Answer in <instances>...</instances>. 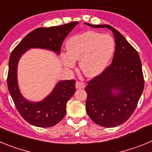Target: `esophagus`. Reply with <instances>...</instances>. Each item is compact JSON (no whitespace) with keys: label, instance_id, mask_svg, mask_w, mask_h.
<instances>
[{"label":"esophagus","instance_id":"34e87169","mask_svg":"<svg viewBox=\"0 0 152 152\" xmlns=\"http://www.w3.org/2000/svg\"><path fill=\"white\" fill-rule=\"evenodd\" d=\"M85 84L84 82H80V81H77L76 82V88L77 89H83L85 88Z\"/></svg>","mask_w":152,"mask_h":152}]
</instances>
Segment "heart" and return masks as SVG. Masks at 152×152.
Listing matches in <instances>:
<instances>
[{
	"mask_svg": "<svg viewBox=\"0 0 152 152\" xmlns=\"http://www.w3.org/2000/svg\"><path fill=\"white\" fill-rule=\"evenodd\" d=\"M67 54L62 55L64 64L73 68L75 60H80L83 74L96 77L105 70L115 52V41L110 35L88 31L68 39Z\"/></svg>",
	"mask_w": 152,
	"mask_h": 152,
	"instance_id": "heart-1",
	"label": "heart"
}]
</instances>
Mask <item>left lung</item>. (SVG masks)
Segmentation results:
<instances>
[{"label":"left lung","instance_id":"1","mask_svg":"<svg viewBox=\"0 0 152 152\" xmlns=\"http://www.w3.org/2000/svg\"><path fill=\"white\" fill-rule=\"evenodd\" d=\"M87 24L112 30L116 47L112 63L88 82L86 111L96 124L116 127L127 121L133 113L144 89L140 57L124 36L111 26Z\"/></svg>","mask_w":152,"mask_h":152}]
</instances>
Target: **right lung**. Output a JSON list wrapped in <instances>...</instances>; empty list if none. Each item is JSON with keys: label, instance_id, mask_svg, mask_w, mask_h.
Listing matches in <instances>:
<instances>
[{"label": "right lung", "instance_id": "1", "mask_svg": "<svg viewBox=\"0 0 152 152\" xmlns=\"http://www.w3.org/2000/svg\"><path fill=\"white\" fill-rule=\"evenodd\" d=\"M78 22H71L61 26L37 28L26 35L12 51L9 59L7 87L17 111L29 124L38 127H51L59 123L66 113V104L75 93V80H61L49 96L38 103L24 99L17 85L18 61L30 48L49 49L59 55L65 37Z\"/></svg>", "mask_w": 152, "mask_h": 152}]
</instances>
